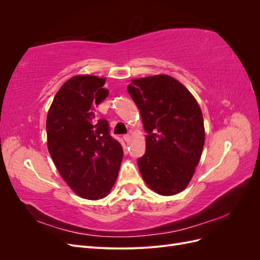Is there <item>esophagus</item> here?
Masks as SVG:
<instances>
[{"label": "esophagus", "mask_w": 260, "mask_h": 260, "mask_svg": "<svg viewBox=\"0 0 260 260\" xmlns=\"http://www.w3.org/2000/svg\"><path fill=\"white\" fill-rule=\"evenodd\" d=\"M123 140H124L127 143H129L130 140H131V136H130V135H124V136H123Z\"/></svg>", "instance_id": "34e87169"}]
</instances>
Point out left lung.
Returning <instances> with one entry per match:
<instances>
[{"label":"left lung","instance_id":"1","mask_svg":"<svg viewBox=\"0 0 260 260\" xmlns=\"http://www.w3.org/2000/svg\"><path fill=\"white\" fill-rule=\"evenodd\" d=\"M128 92L147 133L145 154L138 159L141 175L158 194L183 191L205 142L198 102L183 84L166 75L133 79Z\"/></svg>","mask_w":260,"mask_h":260}]
</instances>
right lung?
Wrapping results in <instances>:
<instances>
[{
    "instance_id": "right-lung-1",
    "label": "right lung",
    "mask_w": 260,
    "mask_h": 260,
    "mask_svg": "<svg viewBox=\"0 0 260 260\" xmlns=\"http://www.w3.org/2000/svg\"><path fill=\"white\" fill-rule=\"evenodd\" d=\"M104 78L75 76L55 95L46 119L48 148L60 176L81 198L99 200L113 187L123 151L96 106L108 95Z\"/></svg>"
}]
</instances>
